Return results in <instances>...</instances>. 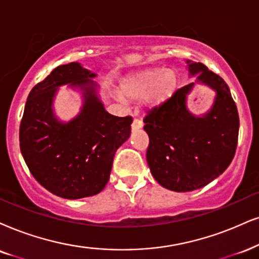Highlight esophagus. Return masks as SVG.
Instances as JSON below:
<instances>
[{
    "mask_svg": "<svg viewBox=\"0 0 259 259\" xmlns=\"http://www.w3.org/2000/svg\"><path fill=\"white\" fill-rule=\"evenodd\" d=\"M143 126V122L139 118H135L133 122V129H141Z\"/></svg>",
    "mask_w": 259,
    "mask_h": 259,
    "instance_id": "obj_1",
    "label": "esophagus"
}]
</instances>
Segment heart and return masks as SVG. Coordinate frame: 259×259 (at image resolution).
I'll use <instances>...</instances> for the list:
<instances>
[{
	"label": "heart",
	"mask_w": 259,
	"mask_h": 259,
	"mask_svg": "<svg viewBox=\"0 0 259 259\" xmlns=\"http://www.w3.org/2000/svg\"><path fill=\"white\" fill-rule=\"evenodd\" d=\"M178 77L176 71L162 68L147 69L127 77L122 84L120 93L127 99L146 98L150 105H159L175 93Z\"/></svg>",
	"instance_id": "b5f03b06"
}]
</instances>
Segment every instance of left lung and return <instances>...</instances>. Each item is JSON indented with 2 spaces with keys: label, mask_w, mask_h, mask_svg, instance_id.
<instances>
[{
  "label": "left lung",
  "mask_w": 259,
  "mask_h": 259,
  "mask_svg": "<svg viewBox=\"0 0 259 259\" xmlns=\"http://www.w3.org/2000/svg\"><path fill=\"white\" fill-rule=\"evenodd\" d=\"M189 63L191 75L217 92L211 110L196 117L186 107L194 82L147 111L143 118L149 136L147 162L163 188L186 192L203 188L230 166L238 145L239 114L224 78L203 63Z\"/></svg>",
  "instance_id": "1"
}]
</instances>
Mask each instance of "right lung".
Listing matches in <instances>:
<instances>
[{
  "label": "right lung",
  "mask_w": 259,
  "mask_h": 259,
  "mask_svg": "<svg viewBox=\"0 0 259 259\" xmlns=\"http://www.w3.org/2000/svg\"><path fill=\"white\" fill-rule=\"evenodd\" d=\"M90 70L77 62L60 65L29 92L20 123V149L41 186L68 199L94 196L105 188L116 150L129 139L133 117L110 114L96 96ZM69 83L84 91L80 114L61 123L52 112L57 87Z\"/></svg>",
  "instance_id": "right-lung-1"
}]
</instances>
